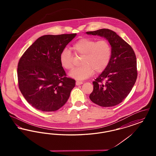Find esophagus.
<instances>
[{
	"label": "esophagus",
	"instance_id": "obj_1",
	"mask_svg": "<svg viewBox=\"0 0 156 156\" xmlns=\"http://www.w3.org/2000/svg\"><path fill=\"white\" fill-rule=\"evenodd\" d=\"M82 83H83V82L82 81H76V85H81Z\"/></svg>",
	"mask_w": 156,
	"mask_h": 156
}]
</instances>
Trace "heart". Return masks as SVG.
Masks as SVG:
<instances>
[{"label": "heart", "instance_id": "obj_1", "mask_svg": "<svg viewBox=\"0 0 156 156\" xmlns=\"http://www.w3.org/2000/svg\"><path fill=\"white\" fill-rule=\"evenodd\" d=\"M72 48L75 54L82 56V66L75 68L69 75L77 80H85L94 73H102L107 68L111 58V44L106 40L97 41L91 38H82L76 41ZM61 66L67 70L74 66V55L68 49L64 48L59 55Z\"/></svg>", "mask_w": 156, "mask_h": 156}]
</instances>
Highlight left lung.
I'll list each match as a JSON object with an SVG mask.
<instances>
[{
    "mask_svg": "<svg viewBox=\"0 0 156 156\" xmlns=\"http://www.w3.org/2000/svg\"><path fill=\"white\" fill-rule=\"evenodd\" d=\"M87 34L106 38L111 45L109 65L95 81L89 95L92 102L103 107L121 103L131 91L137 76L136 57L132 47L115 31L107 29Z\"/></svg>",
    "mask_w": 156,
    "mask_h": 156,
    "instance_id": "8db88e82",
    "label": "left lung"
}]
</instances>
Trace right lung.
<instances>
[{
    "mask_svg": "<svg viewBox=\"0 0 156 156\" xmlns=\"http://www.w3.org/2000/svg\"><path fill=\"white\" fill-rule=\"evenodd\" d=\"M76 35L39 37L24 52L17 66L19 88L27 102L43 112L57 111L67 102L75 85L59 61L63 49Z\"/></svg>",
    "mask_w": 156,
    "mask_h": 156,
    "instance_id": "right-lung-1",
    "label": "right lung"
}]
</instances>
